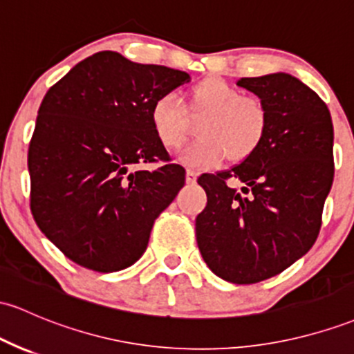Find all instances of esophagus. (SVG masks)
<instances>
[{
  "instance_id": "esophagus-1",
  "label": "esophagus",
  "mask_w": 354,
  "mask_h": 354,
  "mask_svg": "<svg viewBox=\"0 0 354 354\" xmlns=\"http://www.w3.org/2000/svg\"><path fill=\"white\" fill-rule=\"evenodd\" d=\"M196 176H198V173H196V171H193V169H188V171H186V183H188V185H193V183H196Z\"/></svg>"
}]
</instances>
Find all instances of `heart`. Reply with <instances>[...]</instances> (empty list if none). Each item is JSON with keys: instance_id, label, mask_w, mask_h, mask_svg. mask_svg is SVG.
Returning <instances> with one entry per match:
<instances>
[{"instance_id": "b5f03b06", "label": "heart", "mask_w": 354, "mask_h": 354, "mask_svg": "<svg viewBox=\"0 0 354 354\" xmlns=\"http://www.w3.org/2000/svg\"><path fill=\"white\" fill-rule=\"evenodd\" d=\"M200 138L181 151L180 158L193 168L225 161L240 162L262 146L269 131V109L257 95L242 91L220 77H207L193 85L183 107L174 94L161 95L151 109V124L158 141L166 149H178L192 133V122Z\"/></svg>"}]
</instances>
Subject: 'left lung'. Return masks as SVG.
Returning a JSON list of instances; mask_svg holds the SVG:
<instances>
[{"instance_id": "8db88e82", "label": "left lung", "mask_w": 354, "mask_h": 354, "mask_svg": "<svg viewBox=\"0 0 354 354\" xmlns=\"http://www.w3.org/2000/svg\"><path fill=\"white\" fill-rule=\"evenodd\" d=\"M236 85L266 102L269 131L245 161L198 178L207 207L196 216V242L213 274L255 284L292 266L319 235L335 178L333 120L324 100L289 73Z\"/></svg>"}]
</instances>
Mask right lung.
<instances>
[{
  "label": "right lung",
  "mask_w": 354,
  "mask_h": 354,
  "mask_svg": "<svg viewBox=\"0 0 354 354\" xmlns=\"http://www.w3.org/2000/svg\"><path fill=\"white\" fill-rule=\"evenodd\" d=\"M188 80L181 70L99 52L48 88L28 147L30 208L72 262L118 272L145 254L186 174L158 141L151 109ZM145 164L158 166L139 170Z\"/></svg>",
  "instance_id": "add662e5"
}]
</instances>
